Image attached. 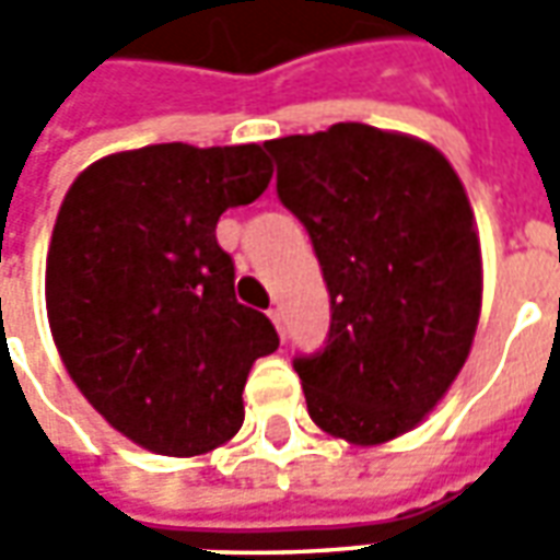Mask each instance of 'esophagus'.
Wrapping results in <instances>:
<instances>
[{
    "label": "esophagus",
    "mask_w": 560,
    "mask_h": 560,
    "mask_svg": "<svg viewBox=\"0 0 560 560\" xmlns=\"http://www.w3.org/2000/svg\"><path fill=\"white\" fill-rule=\"evenodd\" d=\"M269 320L276 324V329H279V336L284 339V315H281V308H269Z\"/></svg>",
    "instance_id": "esophagus-1"
}]
</instances>
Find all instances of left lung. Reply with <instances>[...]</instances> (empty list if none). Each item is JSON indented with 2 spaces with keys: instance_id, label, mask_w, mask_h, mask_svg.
Returning a JSON list of instances; mask_svg holds the SVG:
<instances>
[{
  "instance_id": "obj_1",
  "label": "left lung",
  "mask_w": 560,
  "mask_h": 560,
  "mask_svg": "<svg viewBox=\"0 0 560 560\" xmlns=\"http://www.w3.org/2000/svg\"><path fill=\"white\" fill-rule=\"evenodd\" d=\"M264 147L329 291L324 351L293 360L308 417L387 444L444 399L474 345L482 257L465 185L432 143L363 122Z\"/></svg>"
}]
</instances>
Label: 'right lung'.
I'll return each mask as SVG.
<instances>
[{
	"label": "right lung",
	"instance_id": "add662e5",
	"mask_svg": "<svg viewBox=\"0 0 560 560\" xmlns=\"http://www.w3.org/2000/svg\"><path fill=\"white\" fill-rule=\"evenodd\" d=\"M257 143L104 155L68 188L47 252V320L95 411L161 456H203L243 425L267 315L236 303L221 212L267 191Z\"/></svg>",
	"mask_w": 560,
	"mask_h": 560
}]
</instances>
